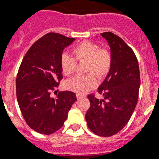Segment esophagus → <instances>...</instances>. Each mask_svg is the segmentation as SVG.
<instances>
[{"instance_id": "1", "label": "esophagus", "mask_w": 159, "mask_h": 159, "mask_svg": "<svg viewBox=\"0 0 159 159\" xmlns=\"http://www.w3.org/2000/svg\"><path fill=\"white\" fill-rule=\"evenodd\" d=\"M83 97H85V96L81 95V94H77V98H78V99H81Z\"/></svg>"}]
</instances>
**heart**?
Listing matches in <instances>:
<instances>
[{"instance_id":"obj_1","label":"heart","mask_w":159,"mask_h":159,"mask_svg":"<svg viewBox=\"0 0 159 159\" xmlns=\"http://www.w3.org/2000/svg\"><path fill=\"white\" fill-rule=\"evenodd\" d=\"M73 57L66 53L60 58V66L62 73L66 76L71 75L75 71L77 62H86L85 75H77L66 82L69 89L78 93H85L89 90L97 86V80L106 76L111 69L112 63L111 54L108 49L100 48L99 45L89 41H83L75 46L72 51Z\"/></svg>"}]
</instances>
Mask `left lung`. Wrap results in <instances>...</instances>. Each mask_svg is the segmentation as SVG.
<instances>
[{
    "instance_id": "8db88e82",
    "label": "left lung",
    "mask_w": 159,
    "mask_h": 159,
    "mask_svg": "<svg viewBox=\"0 0 159 159\" xmlns=\"http://www.w3.org/2000/svg\"><path fill=\"white\" fill-rule=\"evenodd\" d=\"M101 35L109 44L112 63L97 90L104 98L88 95L90 107L85 120L94 134L108 137L120 131L129 121L138 101L140 75L138 60L129 46L110 31Z\"/></svg>"
}]
</instances>
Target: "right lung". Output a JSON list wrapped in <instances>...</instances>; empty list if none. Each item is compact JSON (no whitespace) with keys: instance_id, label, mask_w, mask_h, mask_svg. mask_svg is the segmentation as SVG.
<instances>
[{"instance_id":"add662e5","label":"right lung","mask_w":159,"mask_h":159,"mask_svg":"<svg viewBox=\"0 0 159 159\" xmlns=\"http://www.w3.org/2000/svg\"><path fill=\"white\" fill-rule=\"evenodd\" d=\"M74 40L55 32L46 34L32 44L20 66L16 81L17 101L27 124L40 134L51 135L62 128L77 101L71 91L51 97L63 78L60 66L62 51Z\"/></svg>"}]
</instances>
